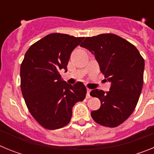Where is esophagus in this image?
Returning a JSON list of instances; mask_svg holds the SVG:
<instances>
[{"label": "esophagus", "mask_w": 154, "mask_h": 154, "mask_svg": "<svg viewBox=\"0 0 154 154\" xmlns=\"http://www.w3.org/2000/svg\"><path fill=\"white\" fill-rule=\"evenodd\" d=\"M90 92H91V89H87V93H86V98H87V99H89V98L91 97Z\"/></svg>", "instance_id": "1"}]
</instances>
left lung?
<instances>
[{
    "mask_svg": "<svg viewBox=\"0 0 154 154\" xmlns=\"http://www.w3.org/2000/svg\"><path fill=\"white\" fill-rule=\"evenodd\" d=\"M95 55L106 80L111 82L109 92L93 89L90 95L101 102L91 112L99 124L116 127L135 109L143 84L144 60L135 46L113 34L85 38L80 45Z\"/></svg>",
    "mask_w": 154,
    "mask_h": 154,
    "instance_id": "1",
    "label": "left lung"
}]
</instances>
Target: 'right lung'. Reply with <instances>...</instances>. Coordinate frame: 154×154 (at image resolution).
I'll list each match as a JSON object with an SVG mask.
<instances>
[{
  "instance_id": "obj_1",
  "label": "right lung",
  "mask_w": 154,
  "mask_h": 154,
  "mask_svg": "<svg viewBox=\"0 0 154 154\" xmlns=\"http://www.w3.org/2000/svg\"><path fill=\"white\" fill-rule=\"evenodd\" d=\"M84 38L52 33L28 48L21 65V89L30 113L48 130L66 126L72 107L82 101L86 88L81 82L70 85L60 70L67 72L71 53Z\"/></svg>"
}]
</instances>
